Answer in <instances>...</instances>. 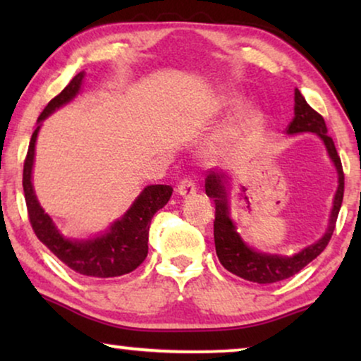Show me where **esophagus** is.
<instances>
[{"label": "esophagus", "instance_id": "esophagus-1", "mask_svg": "<svg viewBox=\"0 0 361 361\" xmlns=\"http://www.w3.org/2000/svg\"><path fill=\"white\" fill-rule=\"evenodd\" d=\"M195 192H197V185H195V182L190 179V177H185V179L180 180L179 185H177V194L182 197L194 195Z\"/></svg>", "mask_w": 361, "mask_h": 361}]
</instances>
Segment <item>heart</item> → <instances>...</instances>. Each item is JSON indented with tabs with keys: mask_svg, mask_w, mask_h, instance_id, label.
Here are the masks:
<instances>
[{
	"mask_svg": "<svg viewBox=\"0 0 361 361\" xmlns=\"http://www.w3.org/2000/svg\"><path fill=\"white\" fill-rule=\"evenodd\" d=\"M221 105L228 108L240 106L241 97L231 93V95L224 98ZM263 125H264V118L258 110H246L243 115L236 120L235 125L230 128L228 133H226V140L236 141V142L253 140V137L258 136L261 130H263Z\"/></svg>",
	"mask_w": 361,
	"mask_h": 361,
	"instance_id": "1",
	"label": "heart"
}]
</instances>
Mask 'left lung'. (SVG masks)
Instances as JSON below:
<instances>
[{
  "label": "left lung",
  "instance_id": "8db88e82",
  "mask_svg": "<svg viewBox=\"0 0 361 361\" xmlns=\"http://www.w3.org/2000/svg\"><path fill=\"white\" fill-rule=\"evenodd\" d=\"M294 118L288 126V135H298V133H315L320 140L324 141L330 159L335 164L338 174V187L334 197V209L330 212V220L327 231L322 238L315 241L314 245L307 246L299 253L293 256H279L269 253H259L241 240V236L236 233L235 224L230 219L228 209V197H226V187L228 176L224 172L210 171L205 177V194L214 199L215 202V221H214V238H215V250L219 256L220 263L224 264L225 269L233 273L240 278L251 283L258 284H271L278 281L288 279L290 276L298 274L300 269L305 268L310 261L325 250L332 238L337 216L342 207L343 200V169L342 161L335 149L334 140L327 135V125H325L322 115H319L312 106L305 102L298 88L294 90Z\"/></svg>",
  "mask_w": 361,
  "mask_h": 361
}]
</instances>
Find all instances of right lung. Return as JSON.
<instances>
[{
  "mask_svg": "<svg viewBox=\"0 0 361 361\" xmlns=\"http://www.w3.org/2000/svg\"><path fill=\"white\" fill-rule=\"evenodd\" d=\"M83 72L77 73L71 83L54 97L47 106L44 108L41 116L37 118V128L34 130L29 149L24 159L23 171V189L24 199L27 205L29 221L34 233L63 264L75 271L78 274L92 276V278H116L135 271L147 256V236L149 225L154 214L162 209L172 195L171 185H147L145 190L133 202L130 210L116 220L106 233L90 240H68L63 236L57 226L54 225L32 189V164L34 149H36L37 133L41 130V123L46 118L77 97L80 92Z\"/></svg>",
  "mask_w": 361,
  "mask_h": 361,
  "instance_id": "right-lung-1",
  "label": "right lung"
}]
</instances>
